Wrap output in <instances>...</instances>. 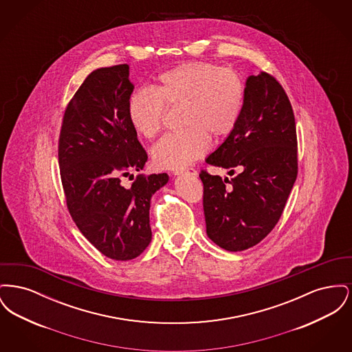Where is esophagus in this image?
Returning <instances> with one entry per match:
<instances>
[{"instance_id":"obj_1","label":"esophagus","mask_w":352,"mask_h":352,"mask_svg":"<svg viewBox=\"0 0 352 352\" xmlns=\"http://www.w3.org/2000/svg\"><path fill=\"white\" fill-rule=\"evenodd\" d=\"M174 174L175 175H181V174H184V175H191V177H195L197 175V170H194L192 168H186V170H178V171H174Z\"/></svg>"}]
</instances>
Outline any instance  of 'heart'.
Segmentation results:
<instances>
[{
    "mask_svg": "<svg viewBox=\"0 0 352 352\" xmlns=\"http://www.w3.org/2000/svg\"><path fill=\"white\" fill-rule=\"evenodd\" d=\"M165 104L184 107L182 128L166 134L151 149L157 168L184 170L210 149V135L231 133L243 115L245 84L231 68L191 62L162 72L155 89L134 91L126 113L134 131L153 138L162 129Z\"/></svg>",
    "mask_w": 352,
    "mask_h": 352,
    "instance_id": "obj_1",
    "label": "heart"
}]
</instances>
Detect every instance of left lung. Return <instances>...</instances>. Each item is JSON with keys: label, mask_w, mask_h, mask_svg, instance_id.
<instances>
[{"label": "left lung", "mask_w": 352, "mask_h": 352, "mask_svg": "<svg viewBox=\"0 0 352 352\" xmlns=\"http://www.w3.org/2000/svg\"><path fill=\"white\" fill-rule=\"evenodd\" d=\"M206 162L230 175L239 171L231 181L199 174L207 236L230 252L258 244L281 218L297 178L294 115L273 76L261 71L247 78L240 121Z\"/></svg>", "instance_id": "obj_1"}]
</instances>
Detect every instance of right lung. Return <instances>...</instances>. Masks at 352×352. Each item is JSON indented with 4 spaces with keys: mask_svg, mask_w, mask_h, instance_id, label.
Wrapping results in <instances>:
<instances>
[{
    "mask_svg": "<svg viewBox=\"0 0 352 352\" xmlns=\"http://www.w3.org/2000/svg\"><path fill=\"white\" fill-rule=\"evenodd\" d=\"M133 89L128 65L94 69L67 105L58 153L75 224L98 251L118 261L135 258L149 245L151 197L168 182L162 173L121 184L122 175L148 161L126 113Z\"/></svg>",
    "mask_w": 352,
    "mask_h": 352,
    "instance_id": "right-lung-1",
    "label": "right lung"
}]
</instances>
